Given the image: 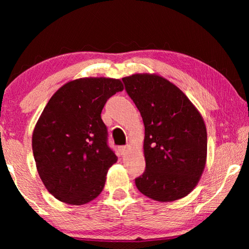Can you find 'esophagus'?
Here are the masks:
<instances>
[{"label": "esophagus", "instance_id": "1", "mask_svg": "<svg viewBox=\"0 0 249 249\" xmlns=\"http://www.w3.org/2000/svg\"><path fill=\"white\" fill-rule=\"evenodd\" d=\"M119 150H120L121 155H125V154H126V151L128 150V147H127V146H122V147H120Z\"/></svg>", "mask_w": 249, "mask_h": 249}]
</instances>
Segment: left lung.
Instances as JSON below:
<instances>
[{
	"mask_svg": "<svg viewBox=\"0 0 249 249\" xmlns=\"http://www.w3.org/2000/svg\"><path fill=\"white\" fill-rule=\"evenodd\" d=\"M145 126L146 170L135 180L142 195L158 202L187 196L203 174L208 135L203 117L178 87L156 73L123 78Z\"/></svg>",
	"mask_w": 249,
	"mask_h": 249,
	"instance_id": "1",
	"label": "left lung"
}]
</instances>
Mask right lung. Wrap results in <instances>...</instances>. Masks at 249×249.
<instances>
[{"instance_id":"right-lung-1","label":"right lung","mask_w":249,"mask_h":249,"mask_svg":"<svg viewBox=\"0 0 249 249\" xmlns=\"http://www.w3.org/2000/svg\"><path fill=\"white\" fill-rule=\"evenodd\" d=\"M120 79H74L54 92L41 112L32 137L36 168L57 200L83 205L102 192L107 174L117 161L107 144L101 112L123 91Z\"/></svg>"}]
</instances>
